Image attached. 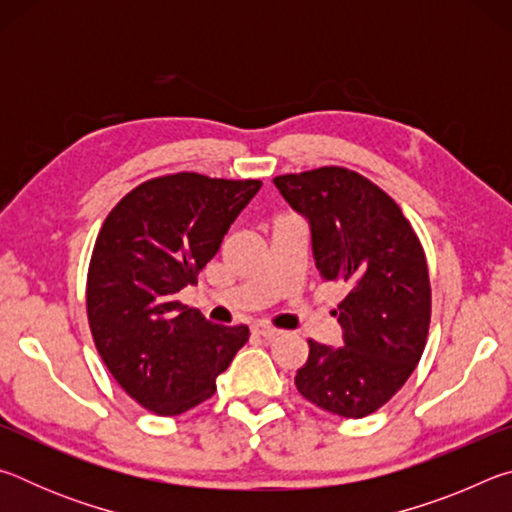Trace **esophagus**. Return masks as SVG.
Listing matches in <instances>:
<instances>
[{
    "label": "esophagus",
    "instance_id": "esophagus-1",
    "mask_svg": "<svg viewBox=\"0 0 512 512\" xmlns=\"http://www.w3.org/2000/svg\"><path fill=\"white\" fill-rule=\"evenodd\" d=\"M253 334H257V336H262V339H268V341H273V339H277V336H280L282 332L280 329H275V327H271V325H253Z\"/></svg>",
    "mask_w": 512,
    "mask_h": 512
}]
</instances>
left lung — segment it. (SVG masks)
<instances>
[{
  "label": "left lung",
  "instance_id": "obj_1",
  "mask_svg": "<svg viewBox=\"0 0 512 512\" xmlns=\"http://www.w3.org/2000/svg\"><path fill=\"white\" fill-rule=\"evenodd\" d=\"M305 216L311 255L325 282H343L339 348L309 341L300 395L341 418H366L400 391L427 343V257L391 196L359 173L323 167L273 178Z\"/></svg>",
  "mask_w": 512,
  "mask_h": 512
}]
</instances>
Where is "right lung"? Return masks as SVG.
Segmentation results:
<instances>
[{
    "mask_svg": "<svg viewBox=\"0 0 512 512\" xmlns=\"http://www.w3.org/2000/svg\"><path fill=\"white\" fill-rule=\"evenodd\" d=\"M259 180L173 173L121 198L94 244L88 320L119 386L158 415H180L216 391L248 327L205 320L178 302L221 248Z\"/></svg>",
    "mask_w": 512,
    "mask_h": 512,
    "instance_id": "right-lung-1",
    "label": "right lung"
}]
</instances>
